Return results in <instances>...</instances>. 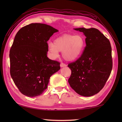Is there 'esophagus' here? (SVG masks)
Returning a JSON list of instances; mask_svg holds the SVG:
<instances>
[{"instance_id": "34e87169", "label": "esophagus", "mask_w": 122, "mask_h": 122, "mask_svg": "<svg viewBox=\"0 0 122 122\" xmlns=\"http://www.w3.org/2000/svg\"><path fill=\"white\" fill-rule=\"evenodd\" d=\"M66 66H67V65H66V64L64 63H61V64H60V67H66Z\"/></svg>"}]
</instances>
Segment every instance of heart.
Masks as SVG:
<instances>
[{
	"mask_svg": "<svg viewBox=\"0 0 122 122\" xmlns=\"http://www.w3.org/2000/svg\"><path fill=\"white\" fill-rule=\"evenodd\" d=\"M86 47V40L81 35L65 34L56 38L54 43L48 44V51L52 58H56L62 51L63 59L73 61L78 59Z\"/></svg>",
	"mask_w": 122,
	"mask_h": 122,
	"instance_id": "obj_1",
	"label": "heart"
}]
</instances>
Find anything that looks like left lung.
<instances>
[{
  "label": "left lung",
  "mask_w": 122,
  "mask_h": 122,
  "mask_svg": "<svg viewBox=\"0 0 122 122\" xmlns=\"http://www.w3.org/2000/svg\"><path fill=\"white\" fill-rule=\"evenodd\" d=\"M74 30L83 33L86 46L81 56L68 65L71 71L68 82L76 93L92 96L102 89L112 71L110 42L96 28Z\"/></svg>",
  "instance_id": "left-lung-1"
}]
</instances>
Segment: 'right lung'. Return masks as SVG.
<instances>
[{"label": "right lung", "instance_id": "obj_1", "mask_svg": "<svg viewBox=\"0 0 122 122\" xmlns=\"http://www.w3.org/2000/svg\"><path fill=\"white\" fill-rule=\"evenodd\" d=\"M57 32L46 24L33 23L22 27L15 35L10 51V74L24 95H41L51 76L60 69L59 62L47 56V42Z\"/></svg>", "mask_w": 122, "mask_h": 122}]
</instances>
